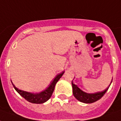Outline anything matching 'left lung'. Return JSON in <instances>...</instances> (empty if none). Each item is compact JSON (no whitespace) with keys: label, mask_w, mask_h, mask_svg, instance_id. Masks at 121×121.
<instances>
[{"label":"left lung","mask_w":121,"mask_h":121,"mask_svg":"<svg viewBox=\"0 0 121 121\" xmlns=\"http://www.w3.org/2000/svg\"><path fill=\"white\" fill-rule=\"evenodd\" d=\"M112 81H111V83H112ZM72 88H73V94L74 97L80 102L85 104L93 103V102H95L100 99L103 97L104 95L105 94V92H107L108 88H109V86L111 85V84L109 85V86L103 91L90 94V93L85 92L84 91L81 90L77 85L74 84L73 83V80L72 82Z\"/></svg>","instance_id":"obj_1"}]
</instances>
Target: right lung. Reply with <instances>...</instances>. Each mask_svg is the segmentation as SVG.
I'll return each instance as SVG.
<instances>
[{"label": "right lung", "mask_w": 121, "mask_h": 121, "mask_svg": "<svg viewBox=\"0 0 121 121\" xmlns=\"http://www.w3.org/2000/svg\"><path fill=\"white\" fill-rule=\"evenodd\" d=\"M64 73V71H63L61 73L58 74L55 77V78L51 81L50 84L48 85L47 88L44 89L43 91L39 92V93H32V92H26V91L20 90V89H18L16 86H15V85L13 84V83H12L15 90L26 100L33 104H43L45 102H46L50 99L53 91H54V89H55V85L58 82V81L60 80V78L62 77Z\"/></svg>", "instance_id": "1"}]
</instances>
